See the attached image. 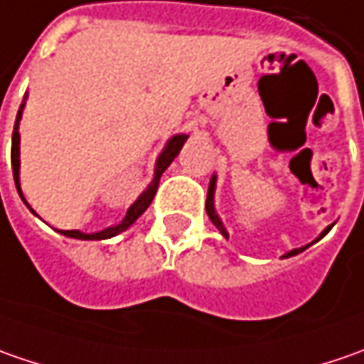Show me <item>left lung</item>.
<instances>
[{
  "mask_svg": "<svg viewBox=\"0 0 364 364\" xmlns=\"http://www.w3.org/2000/svg\"><path fill=\"white\" fill-rule=\"evenodd\" d=\"M215 190H217V174L210 178V184H208V196H206V215H208V218L213 220V225H215L218 231H220V235H223L225 239H229V232H227V229H225L223 220H220V217H218V215H217V208H215ZM332 227H334V223H332L330 227H326L324 231L320 232V237H318L316 241H320V239H322V237H324V235H326V232H328L330 229H332ZM316 241H312V243H310V245H314ZM310 245H304V247H298V249H291V251H287L284 257H294V255H298V253H301L304 249H308Z\"/></svg>",
  "mask_w": 364,
  "mask_h": 364,
  "instance_id": "1",
  "label": "left lung"
}]
</instances>
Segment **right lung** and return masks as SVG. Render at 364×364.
I'll use <instances>...</instances> for the list:
<instances>
[{
    "instance_id": "right-lung-1",
    "label": "right lung",
    "mask_w": 364,
    "mask_h": 364,
    "mask_svg": "<svg viewBox=\"0 0 364 364\" xmlns=\"http://www.w3.org/2000/svg\"><path fill=\"white\" fill-rule=\"evenodd\" d=\"M26 99H28V95L23 97L20 109H18V117H16V125H14V135H11V170H14L16 188H18V192H20V196L23 203H26V198H23V194H21V186H20V132H18V129H20V121H21V115H23ZM186 139H188V135H186V133H178V135H172V137L168 139V144H166V147L161 149V154L158 156V161H156L154 180H151V182L147 184V188L139 194V198H137V200L127 208V213H125V217H123V220H121L119 225H111V227H107V229H103V231H97V232H82V231H58V232L64 235V237H70V239H80V241H103V239H111V237H115V235H119V232L127 231L133 223L146 213L147 206L151 204L154 196H156V190H158V184H160L161 174L166 172V168H168V166L174 161L176 156L180 154V149H182V146H184V141H186ZM26 206L30 208V204L28 203H26ZM30 210L34 213V208H30Z\"/></svg>"
}]
</instances>
